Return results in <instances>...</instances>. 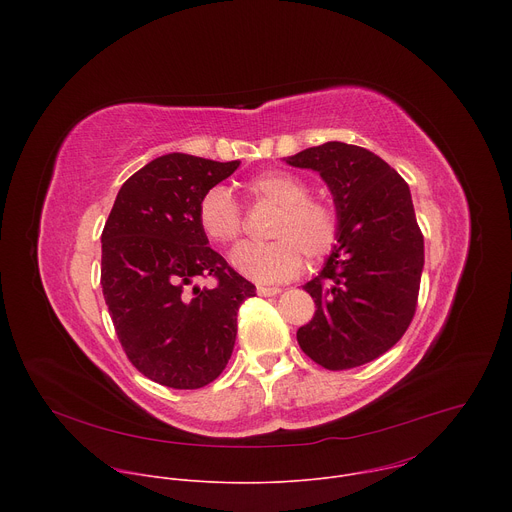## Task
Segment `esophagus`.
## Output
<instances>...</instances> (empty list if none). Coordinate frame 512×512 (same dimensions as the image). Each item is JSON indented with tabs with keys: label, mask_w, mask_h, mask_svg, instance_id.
Segmentation results:
<instances>
[{
	"label": "esophagus",
	"mask_w": 512,
	"mask_h": 512,
	"mask_svg": "<svg viewBox=\"0 0 512 512\" xmlns=\"http://www.w3.org/2000/svg\"><path fill=\"white\" fill-rule=\"evenodd\" d=\"M279 291H281L279 287H267V285H259V287H257V294H259V296H265V298L277 296Z\"/></svg>",
	"instance_id": "1"
}]
</instances>
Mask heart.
<instances>
[{
  "instance_id": "b5f03b06",
  "label": "heart",
  "mask_w": 512,
  "mask_h": 512,
  "mask_svg": "<svg viewBox=\"0 0 512 512\" xmlns=\"http://www.w3.org/2000/svg\"><path fill=\"white\" fill-rule=\"evenodd\" d=\"M247 192L277 206L269 225L271 243H249L233 253V265L245 277L259 283H275L296 277L304 257L324 261L338 245L340 214L332 200L312 196L304 178L267 170L247 182ZM196 221L204 237L216 245H235L243 233V214L225 186L208 188L196 206Z\"/></svg>"
}]
</instances>
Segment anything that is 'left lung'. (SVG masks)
Segmentation results:
<instances>
[{
	"instance_id": "obj_1",
	"label": "left lung",
	"mask_w": 512,
	"mask_h": 512,
	"mask_svg": "<svg viewBox=\"0 0 512 512\" xmlns=\"http://www.w3.org/2000/svg\"><path fill=\"white\" fill-rule=\"evenodd\" d=\"M316 170L340 214V239L304 285L316 304L300 348L328 371L367 364L409 328L419 296L423 235L407 182L373 152L328 141L285 158Z\"/></svg>"
}]
</instances>
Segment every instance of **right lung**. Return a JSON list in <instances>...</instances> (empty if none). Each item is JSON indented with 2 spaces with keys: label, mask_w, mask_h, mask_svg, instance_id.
Masks as SVG:
<instances>
[{
  "label": "right lung",
  "mask_w": 512,
  "mask_h": 512,
  "mask_svg": "<svg viewBox=\"0 0 512 512\" xmlns=\"http://www.w3.org/2000/svg\"><path fill=\"white\" fill-rule=\"evenodd\" d=\"M235 162L168 154L121 186L101 241V285L133 367L172 389H200L227 367L239 306L255 285L212 251L198 227L200 196ZM212 276L214 286L200 288Z\"/></svg>",
  "instance_id": "obj_1"
}]
</instances>
